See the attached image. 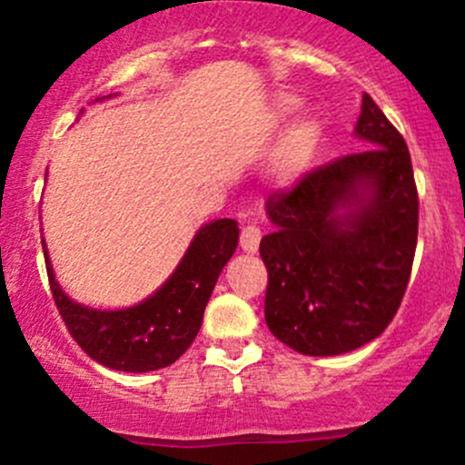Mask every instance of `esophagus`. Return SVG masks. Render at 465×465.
Segmentation results:
<instances>
[{"instance_id":"obj_1","label":"esophagus","mask_w":465,"mask_h":465,"mask_svg":"<svg viewBox=\"0 0 465 465\" xmlns=\"http://www.w3.org/2000/svg\"><path fill=\"white\" fill-rule=\"evenodd\" d=\"M261 245V229L256 227V223H245L241 229V247L250 254H256Z\"/></svg>"}]
</instances>
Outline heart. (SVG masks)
Returning <instances> with one entry per match:
<instances>
[{"label": "heart", "instance_id": "b5f03b06", "mask_svg": "<svg viewBox=\"0 0 465 465\" xmlns=\"http://www.w3.org/2000/svg\"><path fill=\"white\" fill-rule=\"evenodd\" d=\"M299 98L294 96H281L279 107L283 112L297 110ZM322 142V128L315 119L311 116H302V119L292 121L288 128L283 130L281 139L276 142L274 150L270 154V175L274 177L279 184H292L294 180L308 171V166L315 159L317 150Z\"/></svg>", "mask_w": 465, "mask_h": 465}]
</instances>
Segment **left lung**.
Masks as SVG:
<instances>
[{
  "label": "left lung",
  "mask_w": 465,
  "mask_h": 465,
  "mask_svg": "<svg viewBox=\"0 0 465 465\" xmlns=\"http://www.w3.org/2000/svg\"><path fill=\"white\" fill-rule=\"evenodd\" d=\"M369 150L315 168L267 198L265 322L303 355L369 344L396 315L419 236L410 150L369 94L353 130Z\"/></svg>",
  "instance_id": "left-lung-1"
}]
</instances>
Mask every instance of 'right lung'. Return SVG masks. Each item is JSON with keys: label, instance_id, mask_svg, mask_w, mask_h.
Returning a JSON list of instances; mask_svg holds the SVG:
<instances>
[{"label": "right lung", "instance_id": "obj_1", "mask_svg": "<svg viewBox=\"0 0 465 465\" xmlns=\"http://www.w3.org/2000/svg\"><path fill=\"white\" fill-rule=\"evenodd\" d=\"M96 101H105V96ZM236 245V220L206 223L198 229L173 274L150 297L121 311H98L64 294L55 281L42 238L51 292L64 326L89 358L107 369L128 373L157 371L184 355L203 326L215 281Z\"/></svg>", "mask_w": 465, "mask_h": 465}]
</instances>
